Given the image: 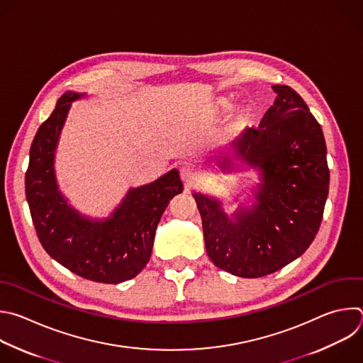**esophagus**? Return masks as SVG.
Instances as JSON below:
<instances>
[{"label":"esophagus","instance_id":"obj_1","mask_svg":"<svg viewBox=\"0 0 363 363\" xmlns=\"http://www.w3.org/2000/svg\"><path fill=\"white\" fill-rule=\"evenodd\" d=\"M179 174H181V178H182V181H184L185 184H192V182H195V181L198 179V177H199L196 168L192 167V165H184V167L179 169Z\"/></svg>","mask_w":363,"mask_h":363}]
</instances>
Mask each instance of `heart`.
<instances>
[{"mask_svg":"<svg viewBox=\"0 0 363 363\" xmlns=\"http://www.w3.org/2000/svg\"><path fill=\"white\" fill-rule=\"evenodd\" d=\"M216 105H218V108H220V109H228V108L232 105V101H230V98L222 96V98L218 99ZM248 115H250V109H248L247 106L239 108L238 112H236V123H238V124H242L244 121L248 118Z\"/></svg>","mask_w":363,"mask_h":363,"instance_id":"obj_1","label":"heart"}]
</instances>
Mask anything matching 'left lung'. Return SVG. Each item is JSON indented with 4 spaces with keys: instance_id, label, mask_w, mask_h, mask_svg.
Here are the masks:
<instances>
[{
    "instance_id": "8db88e82",
    "label": "left lung",
    "mask_w": 363,
    "mask_h": 363,
    "mask_svg": "<svg viewBox=\"0 0 363 363\" xmlns=\"http://www.w3.org/2000/svg\"><path fill=\"white\" fill-rule=\"evenodd\" d=\"M274 105L258 128L233 143L236 157L259 169L252 208L228 218L220 203L194 194L205 248L219 269L240 278H261L299 258L315 239L329 191V168L322 128L301 95L274 85ZM223 171L228 157H218Z\"/></svg>"
}]
</instances>
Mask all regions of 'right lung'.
Wrapping results in <instances>:
<instances>
[{
  "instance_id": "add662e5",
  "label": "right lung",
  "mask_w": 363,
  "mask_h": 363,
  "mask_svg": "<svg viewBox=\"0 0 363 363\" xmlns=\"http://www.w3.org/2000/svg\"><path fill=\"white\" fill-rule=\"evenodd\" d=\"M81 94L65 92L38 128L30 150L26 195L37 236L47 254L75 275L101 284L135 278L148 264L158 222L169 201L182 192L177 169L128 191L112 216H82L58 191L54 154L71 102Z\"/></svg>"
}]
</instances>
